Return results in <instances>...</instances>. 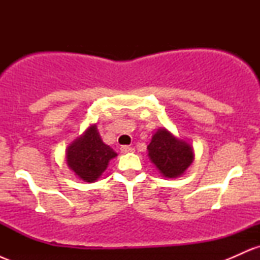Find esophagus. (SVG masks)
I'll use <instances>...</instances> for the list:
<instances>
[{
	"mask_svg": "<svg viewBox=\"0 0 260 260\" xmlns=\"http://www.w3.org/2000/svg\"><path fill=\"white\" fill-rule=\"evenodd\" d=\"M134 151V148L131 145H122L121 147V153H132Z\"/></svg>",
	"mask_w": 260,
	"mask_h": 260,
	"instance_id": "34e87169",
	"label": "esophagus"
}]
</instances>
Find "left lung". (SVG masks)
<instances>
[{
    "instance_id": "8db88e82",
    "label": "left lung",
    "mask_w": 260,
    "mask_h": 260,
    "mask_svg": "<svg viewBox=\"0 0 260 260\" xmlns=\"http://www.w3.org/2000/svg\"><path fill=\"white\" fill-rule=\"evenodd\" d=\"M149 157L154 165L168 178H175L183 174L193 161V150L184 140L176 138L165 128L153 136L148 145Z\"/></svg>"
}]
</instances>
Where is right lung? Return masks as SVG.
<instances>
[{
  "instance_id": "add662e5",
  "label": "right lung",
  "mask_w": 260,
  "mask_h": 260,
  "mask_svg": "<svg viewBox=\"0 0 260 260\" xmlns=\"http://www.w3.org/2000/svg\"><path fill=\"white\" fill-rule=\"evenodd\" d=\"M115 151L103 142L96 126H91L80 138L68 147L67 164L71 170L85 182L99 178L107 164L116 156Z\"/></svg>"
}]
</instances>
